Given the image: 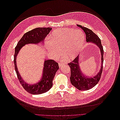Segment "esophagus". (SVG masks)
<instances>
[{
  "label": "esophagus",
  "mask_w": 120,
  "mask_h": 120,
  "mask_svg": "<svg viewBox=\"0 0 120 120\" xmlns=\"http://www.w3.org/2000/svg\"><path fill=\"white\" fill-rule=\"evenodd\" d=\"M63 65H64L63 63H59V67H60H60H61Z\"/></svg>",
  "instance_id": "34e87169"
}]
</instances>
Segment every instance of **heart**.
Wrapping results in <instances>:
<instances>
[{
	"label": "heart",
	"instance_id": "1",
	"mask_svg": "<svg viewBox=\"0 0 120 120\" xmlns=\"http://www.w3.org/2000/svg\"><path fill=\"white\" fill-rule=\"evenodd\" d=\"M85 40L84 34L80 30L59 29L52 32L49 42L46 44L51 57L56 59L61 54L60 50L68 60L75 59L82 47Z\"/></svg>",
	"mask_w": 120,
	"mask_h": 120
}]
</instances>
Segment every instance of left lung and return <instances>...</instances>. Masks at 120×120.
I'll use <instances>...</instances> for the list:
<instances>
[{
  "label": "left lung",
  "mask_w": 120,
  "mask_h": 120,
  "mask_svg": "<svg viewBox=\"0 0 120 120\" xmlns=\"http://www.w3.org/2000/svg\"><path fill=\"white\" fill-rule=\"evenodd\" d=\"M78 26L82 29L86 34V41L96 44L100 50L101 54V67L99 72L93 77L88 78L84 76L80 68L79 63V55L72 61L68 64L70 68V82L73 86L79 90H87L91 89L99 82L102 73L104 61V50L101 40L98 36L92 30L78 25Z\"/></svg>",
  "instance_id": "8db88e82"
}]
</instances>
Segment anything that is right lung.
I'll use <instances>...</instances> for the list:
<instances>
[{
  "label": "right lung",
  "instance_id": "right-lung-1",
  "mask_svg": "<svg viewBox=\"0 0 120 120\" xmlns=\"http://www.w3.org/2000/svg\"><path fill=\"white\" fill-rule=\"evenodd\" d=\"M52 29V28L51 27H39L33 29L26 33L22 36L15 48L14 62L18 79L23 88L31 94H41L49 91L53 85V79L56 72L59 68L58 63L53 60H45L41 80L36 84L31 85L25 82L19 73L16 63V57L21 49L26 44L42 43L45 37Z\"/></svg>",
  "mask_w": 120,
  "mask_h": 120
}]
</instances>
